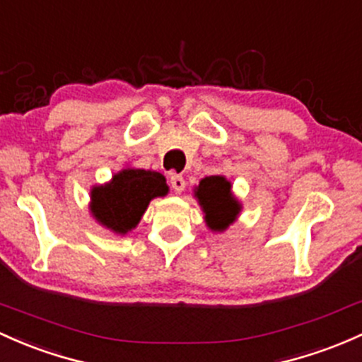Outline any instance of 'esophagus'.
Returning a JSON list of instances; mask_svg holds the SVG:
<instances>
[{
    "label": "esophagus",
    "instance_id": "1",
    "mask_svg": "<svg viewBox=\"0 0 362 362\" xmlns=\"http://www.w3.org/2000/svg\"><path fill=\"white\" fill-rule=\"evenodd\" d=\"M185 186H186L185 177L180 176V174H173V176H170V188H173L174 192L181 193L182 189H185Z\"/></svg>",
    "mask_w": 362,
    "mask_h": 362
}]
</instances>
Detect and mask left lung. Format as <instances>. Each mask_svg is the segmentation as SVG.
I'll list each match as a JSON object with an SVG mask.
<instances>
[{"label":"left lung","instance_id":"left-lung-1","mask_svg":"<svg viewBox=\"0 0 362 362\" xmlns=\"http://www.w3.org/2000/svg\"><path fill=\"white\" fill-rule=\"evenodd\" d=\"M195 197L212 231H226L242 211V204L231 192V182L224 176L204 177L195 188Z\"/></svg>","mask_w":362,"mask_h":362}]
</instances>
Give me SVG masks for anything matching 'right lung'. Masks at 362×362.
<instances>
[{
	"instance_id": "obj_1",
	"label": "right lung",
	"mask_w": 362,
	"mask_h": 362,
	"mask_svg": "<svg viewBox=\"0 0 362 362\" xmlns=\"http://www.w3.org/2000/svg\"><path fill=\"white\" fill-rule=\"evenodd\" d=\"M167 192L169 186L160 173L127 167L105 185L93 186L89 211L102 226L126 235L138 226L150 202Z\"/></svg>"
}]
</instances>
